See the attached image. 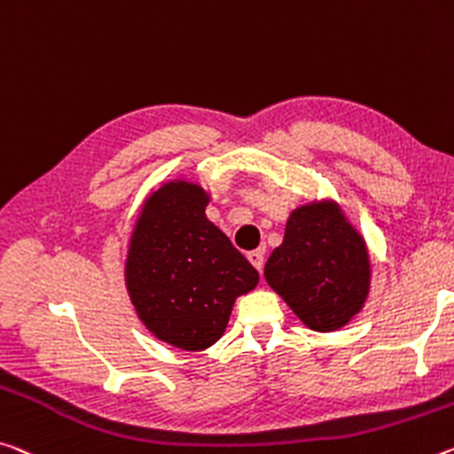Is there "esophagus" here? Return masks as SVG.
Returning <instances> with one entry per match:
<instances>
[{"mask_svg": "<svg viewBox=\"0 0 454 454\" xmlns=\"http://www.w3.org/2000/svg\"><path fill=\"white\" fill-rule=\"evenodd\" d=\"M247 258H248L250 264H253L258 272H262V264H264L262 253H258V250H253V253L247 254Z\"/></svg>", "mask_w": 454, "mask_h": 454, "instance_id": "34e87169", "label": "esophagus"}]
</instances>
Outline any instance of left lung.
<instances>
[{
    "instance_id": "left-lung-1",
    "label": "left lung",
    "mask_w": 454,
    "mask_h": 454,
    "mask_svg": "<svg viewBox=\"0 0 454 454\" xmlns=\"http://www.w3.org/2000/svg\"><path fill=\"white\" fill-rule=\"evenodd\" d=\"M264 278L305 327L337 331L370 297L368 242L340 201L309 200L291 210L283 242L264 264Z\"/></svg>"
}]
</instances>
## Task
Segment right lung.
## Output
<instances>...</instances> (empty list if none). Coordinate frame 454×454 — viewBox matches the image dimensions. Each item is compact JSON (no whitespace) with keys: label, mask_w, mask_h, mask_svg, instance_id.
Listing matches in <instances>:
<instances>
[{"label":"right lung","mask_w":454,"mask_h":454,"mask_svg":"<svg viewBox=\"0 0 454 454\" xmlns=\"http://www.w3.org/2000/svg\"><path fill=\"white\" fill-rule=\"evenodd\" d=\"M210 192L165 179L143 200L129 236L125 286L137 317L157 340L201 351L224 335L236 299L258 272L207 220Z\"/></svg>","instance_id":"right-lung-1"}]
</instances>
